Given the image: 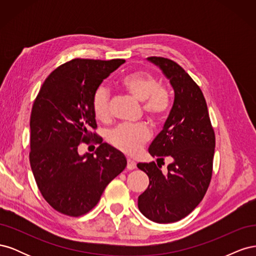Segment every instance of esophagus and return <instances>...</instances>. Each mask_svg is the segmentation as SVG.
<instances>
[{
    "label": "esophagus",
    "instance_id": "esophagus-1",
    "mask_svg": "<svg viewBox=\"0 0 256 256\" xmlns=\"http://www.w3.org/2000/svg\"><path fill=\"white\" fill-rule=\"evenodd\" d=\"M136 168V162H134V160L128 159V160H127V168H128V170H134Z\"/></svg>",
    "mask_w": 256,
    "mask_h": 256
}]
</instances>
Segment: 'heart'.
<instances>
[{
	"label": "heart",
	"instance_id": "heart-1",
	"mask_svg": "<svg viewBox=\"0 0 256 256\" xmlns=\"http://www.w3.org/2000/svg\"><path fill=\"white\" fill-rule=\"evenodd\" d=\"M120 86L128 95L142 102L143 113L152 120H164L171 106V96L166 88L158 84L156 76L147 72H134L124 76ZM92 108L96 120L108 122L110 118L109 94L98 88L92 99ZM150 129L144 122L132 126H120L109 136V142L116 150L128 154H134L150 140Z\"/></svg>",
	"mask_w": 256,
	"mask_h": 256
}]
</instances>
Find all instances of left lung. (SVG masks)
I'll return each instance as SVG.
<instances>
[{"mask_svg": "<svg viewBox=\"0 0 256 256\" xmlns=\"http://www.w3.org/2000/svg\"><path fill=\"white\" fill-rule=\"evenodd\" d=\"M158 66L174 90V104L161 132L148 152L157 164H138L150 178L147 189L138 198L140 212L157 223L180 221L200 200L210 184L216 146L214 131L206 100L198 85L174 60L147 58ZM171 156L174 162L164 176L158 161Z\"/></svg>", "mask_w": 256, "mask_h": 256, "instance_id": "8db88e82", "label": "left lung"}]
</instances>
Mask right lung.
I'll use <instances>...</instances> for the list:
<instances>
[{
    "mask_svg": "<svg viewBox=\"0 0 256 256\" xmlns=\"http://www.w3.org/2000/svg\"><path fill=\"white\" fill-rule=\"evenodd\" d=\"M125 60L74 58L44 80L30 112V164L37 187L56 212L80 216L99 202L106 187L127 166L124 154L102 143L92 99ZM95 140L94 154L80 156V142Z\"/></svg>",
    "mask_w": 256,
    "mask_h": 256,
    "instance_id": "1",
    "label": "right lung"
}]
</instances>
